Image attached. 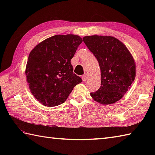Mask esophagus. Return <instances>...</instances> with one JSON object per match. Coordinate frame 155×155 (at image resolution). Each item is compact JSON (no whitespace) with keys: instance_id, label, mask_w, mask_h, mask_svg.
<instances>
[{"instance_id":"1","label":"esophagus","mask_w":155,"mask_h":155,"mask_svg":"<svg viewBox=\"0 0 155 155\" xmlns=\"http://www.w3.org/2000/svg\"><path fill=\"white\" fill-rule=\"evenodd\" d=\"M88 78V75L87 74H84L83 76H82V79L83 81H86Z\"/></svg>"}]
</instances>
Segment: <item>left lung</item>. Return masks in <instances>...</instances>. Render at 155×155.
<instances>
[{
  "label": "left lung",
  "instance_id": "left-lung-1",
  "mask_svg": "<svg viewBox=\"0 0 155 155\" xmlns=\"http://www.w3.org/2000/svg\"><path fill=\"white\" fill-rule=\"evenodd\" d=\"M99 64L101 86L91 93L101 104L116 103L130 89L136 76V64L127 47L112 36L92 35L83 38Z\"/></svg>",
  "mask_w": 155,
  "mask_h": 155
}]
</instances>
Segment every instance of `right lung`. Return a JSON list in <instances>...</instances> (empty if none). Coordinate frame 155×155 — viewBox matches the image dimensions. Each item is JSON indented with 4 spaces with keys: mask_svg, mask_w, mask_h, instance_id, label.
Here are the masks:
<instances>
[{
    "mask_svg": "<svg viewBox=\"0 0 155 155\" xmlns=\"http://www.w3.org/2000/svg\"><path fill=\"white\" fill-rule=\"evenodd\" d=\"M83 39L78 35H54L38 43L28 56L25 74L32 94L44 106L56 107L81 83L71 61Z\"/></svg>",
    "mask_w": 155,
    "mask_h": 155,
    "instance_id": "right-lung-1",
    "label": "right lung"
}]
</instances>
